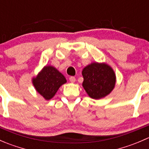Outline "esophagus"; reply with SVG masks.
<instances>
[{
  "instance_id": "obj_1",
  "label": "esophagus",
  "mask_w": 149,
  "mask_h": 149,
  "mask_svg": "<svg viewBox=\"0 0 149 149\" xmlns=\"http://www.w3.org/2000/svg\"><path fill=\"white\" fill-rule=\"evenodd\" d=\"M69 80H70V81L71 82V83H74V82L76 81V78L73 77V76H70V77L69 78Z\"/></svg>"
}]
</instances>
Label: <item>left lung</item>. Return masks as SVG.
<instances>
[{"mask_svg":"<svg viewBox=\"0 0 149 149\" xmlns=\"http://www.w3.org/2000/svg\"><path fill=\"white\" fill-rule=\"evenodd\" d=\"M82 85L91 98L98 100L109 94L114 88L116 77L110 66L105 63H93L82 70Z\"/></svg>","mask_w":149,"mask_h":149,"instance_id":"1","label":"left lung"}]
</instances>
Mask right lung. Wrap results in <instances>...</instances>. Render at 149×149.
Masks as SVG:
<instances>
[{"mask_svg": "<svg viewBox=\"0 0 149 149\" xmlns=\"http://www.w3.org/2000/svg\"><path fill=\"white\" fill-rule=\"evenodd\" d=\"M36 90L47 100L52 99L61 86L66 83L65 76L52 66H45L32 80Z\"/></svg>", "mask_w": 149, "mask_h": 149, "instance_id": "right-lung-1", "label": "right lung"}]
</instances>
